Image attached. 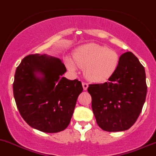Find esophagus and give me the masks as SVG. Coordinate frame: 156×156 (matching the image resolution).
Returning <instances> with one entry per match:
<instances>
[{
    "mask_svg": "<svg viewBox=\"0 0 156 156\" xmlns=\"http://www.w3.org/2000/svg\"><path fill=\"white\" fill-rule=\"evenodd\" d=\"M82 86H83V89H84V90H86L87 89V87H88V84L86 82H82Z\"/></svg>",
    "mask_w": 156,
    "mask_h": 156,
    "instance_id": "obj_1",
    "label": "esophagus"
}]
</instances>
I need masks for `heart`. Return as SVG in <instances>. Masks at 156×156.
<instances>
[{
    "label": "heart",
    "instance_id": "obj_1",
    "mask_svg": "<svg viewBox=\"0 0 156 156\" xmlns=\"http://www.w3.org/2000/svg\"><path fill=\"white\" fill-rule=\"evenodd\" d=\"M75 64L84 69L86 78L91 81L101 82L110 78L118 67L120 57L115 51L96 43H88L81 46L74 55ZM69 70L75 72L76 66L73 62L67 60Z\"/></svg>",
    "mask_w": 156,
    "mask_h": 156
}]
</instances>
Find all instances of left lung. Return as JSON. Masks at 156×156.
Here are the masks:
<instances>
[{"label":"left lung","mask_w":156,"mask_h":156,"mask_svg":"<svg viewBox=\"0 0 156 156\" xmlns=\"http://www.w3.org/2000/svg\"><path fill=\"white\" fill-rule=\"evenodd\" d=\"M87 91L98 126L107 132L126 130L136 123L146 101L144 67L132 52H125L108 81L89 84Z\"/></svg>","instance_id":"1"}]
</instances>
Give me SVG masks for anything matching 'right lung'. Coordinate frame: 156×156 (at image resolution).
Wrapping results in <instances>:
<instances>
[{
  "instance_id": "right-lung-1",
  "label": "right lung",
  "mask_w": 156,
  "mask_h": 156,
  "mask_svg": "<svg viewBox=\"0 0 156 156\" xmlns=\"http://www.w3.org/2000/svg\"><path fill=\"white\" fill-rule=\"evenodd\" d=\"M66 72L61 60L40 54L27 55L16 68L13 96L21 116L31 127L53 133L69 126L83 87L78 79L63 77Z\"/></svg>"
}]
</instances>
